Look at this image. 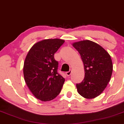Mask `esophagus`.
<instances>
[{
	"instance_id": "esophagus-1",
	"label": "esophagus",
	"mask_w": 124,
	"mask_h": 124,
	"mask_svg": "<svg viewBox=\"0 0 124 124\" xmlns=\"http://www.w3.org/2000/svg\"><path fill=\"white\" fill-rule=\"evenodd\" d=\"M71 72H72V71L70 70L69 71H67V72H66V74L67 76H68V77H69V76H70L71 74Z\"/></svg>"
}]
</instances>
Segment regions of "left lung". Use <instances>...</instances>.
<instances>
[{"label":"left lung","instance_id":"8db88e82","mask_svg":"<svg viewBox=\"0 0 124 124\" xmlns=\"http://www.w3.org/2000/svg\"><path fill=\"white\" fill-rule=\"evenodd\" d=\"M80 54L85 67V78L77 84V91L85 99L101 94L111 78L113 65L110 56L101 46L90 40L72 44Z\"/></svg>","mask_w":124,"mask_h":124}]
</instances>
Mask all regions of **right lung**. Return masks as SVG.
Here are the masks:
<instances>
[{"mask_svg":"<svg viewBox=\"0 0 124 124\" xmlns=\"http://www.w3.org/2000/svg\"><path fill=\"white\" fill-rule=\"evenodd\" d=\"M64 42L59 39L39 41L31 47L25 59V81L33 95L42 101L55 98L65 82V78L58 73V62L54 57Z\"/></svg>","mask_w":124,"mask_h":124,"instance_id":"1","label":"right lung"}]
</instances>
